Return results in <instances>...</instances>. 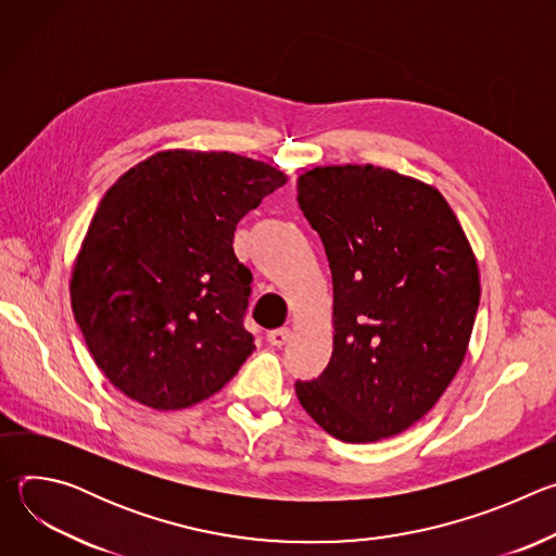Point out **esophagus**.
<instances>
[{
	"label": "esophagus",
	"instance_id": "34e87169",
	"mask_svg": "<svg viewBox=\"0 0 556 556\" xmlns=\"http://www.w3.org/2000/svg\"><path fill=\"white\" fill-rule=\"evenodd\" d=\"M290 337H292V332L288 328H279V330L268 332V343L275 345V348H281V345H286L290 341Z\"/></svg>",
	"mask_w": 556,
	"mask_h": 556
}]
</instances>
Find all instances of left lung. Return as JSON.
<instances>
[{
    "instance_id": "left-lung-1",
    "label": "left lung",
    "mask_w": 556,
    "mask_h": 556,
    "mask_svg": "<svg viewBox=\"0 0 556 556\" xmlns=\"http://www.w3.org/2000/svg\"><path fill=\"white\" fill-rule=\"evenodd\" d=\"M296 200L334 286L332 358L296 399L343 442L399 435L464 363L482 292L468 237L433 185L384 167H314Z\"/></svg>"
}]
</instances>
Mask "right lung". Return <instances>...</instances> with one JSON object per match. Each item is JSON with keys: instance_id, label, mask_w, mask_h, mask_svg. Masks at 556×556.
I'll use <instances>...</instances> for the list:
<instances>
[{"instance_id": "obj_1", "label": "right lung", "mask_w": 556, "mask_h": 556, "mask_svg": "<svg viewBox=\"0 0 556 556\" xmlns=\"http://www.w3.org/2000/svg\"><path fill=\"white\" fill-rule=\"evenodd\" d=\"M288 176L230 151L167 149L103 195L78 251L70 301L105 378L157 412L193 407L253 354L251 270L232 230Z\"/></svg>"}]
</instances>
